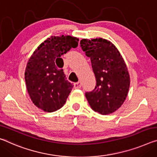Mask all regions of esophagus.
<instances>
[{"mask_svg": "<svg viewBox=\"0 0 157 157\" xmlns=\"http://www.w3.org/2000/svg\"><path fill=\"white\" fill-rule=\"evenodd\" d=\"M81 86H82V84H81L80 82H78L75 83V84H74L75 89H79V88H81Z\"/></svg>", "mask_w": 157, "mask_h": 157, "instance_id": "34e87169", "label": "esophagus"}]
</instances>
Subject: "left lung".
<instances>
[{"mask_svg": "<svg viewBox=\"0 0 157 157\" xmlns=\"http://www.w3.org/2000/svg\"><path fill=\"white\" fill-rule=\"evenodd\" d=\"M82 49L91 59L96 85L85 94L92 110L107 115L120 108L130 86L127 66L117 48L104 38L82 39Z\"/></svg>", "mask_w": 157, "mask_h": 157, "instance_id": "1", "label": "left lung"}]
</instances>
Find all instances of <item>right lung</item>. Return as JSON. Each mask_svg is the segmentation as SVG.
I'll return each mask as SVG.
<instances>
[{"instance_id":"right-lung-1","label":"right lung","mask_w":157,"mask_h":157,"mask_svg":"<svg viewBox=\"0 0 157 157\" xmlns=\"http://www.w3.org/2000/svg\"><path fill=\"white\" fill-rule=\"evenodd\" d=\"M73 36H51L42 43L29 59L25 71L27 91L37 108L47 113L61 108L73 87L66 80L63 54L78 45Z\"/></svg>"}]
</instances>
